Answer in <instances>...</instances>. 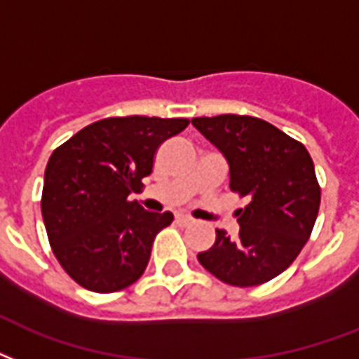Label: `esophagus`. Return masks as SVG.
<instances>
[{
	"label": "esophagus",
	"instance_id": "obj_1",
	"mask_svg": "<svg viewBox=\"0 0 359 359\" xmlns=\"http://www.w3.org/2000/svg\"><path fill=\"white\" fill-rule=\"evenodd\" d=\"M175 222L179 224V226H190L191 222H194V218H190V216L182 215V212H179V215H175Z\"/></svg>",
	"mask_w": 359,
	"mask_h": 359
}]
</instances>
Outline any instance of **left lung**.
Masks as SVG:
<instances>
[{"label": "left lung", "mask_w": 359, "mask_h": 359, "mask_svg": "<svg viewBox=\"0 0 359 359\" xmlns=\"http://www.w3.org/2000/svg\"><path fill=\"white\" fill-rule=\"evenodd\" d=\"M229 165V188L248 199L237 210L239 235L216 229L199 264L231 286H258L292 265L311 237L320 186L307 149L269 122L241 114L191 118Z\"/></svg>", "instance_id": "8db88e82"}]
</instances>
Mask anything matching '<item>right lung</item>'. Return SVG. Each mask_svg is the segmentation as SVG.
Returning a JSON list of instances; mask_svg holds the SVG:
<instances>
[{
  "label": "right lung",
  "mask_w": 359,
  "mask_h": 359,
  "mask_svg": "<svg viewBox=\"0 0 359 359\" xmlns=\"http://www.w3.org/2000/svg\"><path fill=\"white\" fill-rule=\"evenodd\" d=\"M188 124L158 116L103 118L52 152L41 212L52 252L82 288L111 294L144 273L154 237L173 215L144 210L128 196L152 173L158 147Z\"/></svg>",
  "instance_id": "obj_1"
}]
</instances>
